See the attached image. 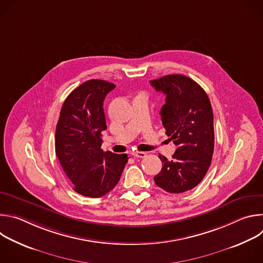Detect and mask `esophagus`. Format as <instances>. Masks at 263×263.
Segmentation results:
<instances>
[{"instance_id":"1","label":"esophagus","mask_w":263,"mask_h":263,"mask_svg":"<svg viewBox=\"0 0 263 263\" xmlns=\"http://www.w3.org/2000/svg\"><path fill=\"white\" fill-rule=\"evenodd\" d=\"M132 156L135 158H144L146 157V154L144 152H133Z\"/></svg>"}]
</instances>
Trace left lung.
Wrapping results in <instances>:
<instances>
[{
  "instance_id": "obj_1",
  "label": "left lung",
  "mask_w": 263,
  "mask_h": 263,
  "mask_svg": "<svg viewBox=\"0 0 263 263\" xmlns=\"http://www.w3.org/2000/svg\"><path fill=\"white\" fill-rule=\"evenodd\" d=\"M149 83L165 95L161 121L165 134L177 145L172 160L158 155L163 166L154 181L171 194L191 191L205 177L213 155V114L209 98L197 82L184 74H167Z\"/></svg>"
}]
</instances>
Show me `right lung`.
<instances>
[{
    "label": "right lung",
    "mask_w": 263,
    "mask_h": 263,
    "mask_svg": "<svg viewBox=\"0 0 263 263\" xmlns=\"http://www.w3.org/2000/svg\"><path fill=\"white\" fill-rule=\"evenodd\" d=\"M116 85L92 79L65 99L55 133V152L73 191L100 198L111 192L128 162L127 154L104 152L102 132L107 128L103 102Z\"/></svg>",
    "instance_id": "add662e5"
}]
</instances>
